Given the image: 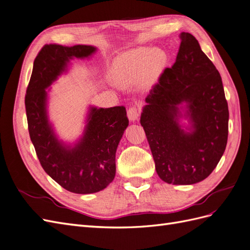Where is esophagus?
I'll list each match as a JSON object with an SVG mask.
<instances>
[{"label": "esophagus", "instance_id": "esophagus-1", "mask_svg": "<svg viewBox=\"0 0 250 250\" xmlns=\"http://www.w3.org/2000/svg\"><path fill=\"white\" fill-rule=\"evenodd\" d=\"M140 113H141V107L138 106H131L129 109L127 111V116L129 121L131 122H134V121H137L140 117Z\"/></svg>", "mask_w": 250, "mask_h": 250}]
</instances>
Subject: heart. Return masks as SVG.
<instances>
[{
  "mask_svg": "<svg viewBox=\"0 0 250 250\" xmlns=\"http://www.w3.org/2000/svg\"><path fill=\"white\" fill-rule=\"evenodd\" d=\"M167 64V55L159 48L139 47L114 61L112 75L121 83H131L143 76L146 80L156 79Z\"/></svg>",
  "mask_w": 250,
  "mask_h": 250,
  "instance_id": "obj_1",
  "label": "heart"
}]
</instances>
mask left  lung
<instances>
[{"label":"left lung","mask_w":250,"mask_h":250,"mask_svg":"<svg viewBox=\"0 0 250 250\" xmlns=\"http://www.w3.org/2000/svg\"><path fill=\"white\" fill-rule=\"evenodd\" d=\"M180 39L175 62L145 99L140 122L159 177L168 184L190 185L206 179L223 156L229 112L222 78L198 40L188 32ZM183 103L188 133L178 121Z\"/></svg>","instance_id":"1"}]
</instances>
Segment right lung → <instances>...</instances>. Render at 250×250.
Listing matches in <instances>:
<instances>
[{"label":"right lung","instance_id":"add662e5","mask_svg":"<svg viewBox=\"0 0 250 250\" xmlns=\"http://www.w3.org/2000/svg\"><path fill=\"white\" fill-rule=\"evenodd\" d=\"M88 45L43 46L33 62L25 96L30 140L45 172L66 190L87 194L103 190L116 175V151L128 126L124 106L90 107L83 137L73 146L59 141L47 117V90L73 58H88Z\"/></svg>","mask_w":250,"mask_h":250}]
</instances>
